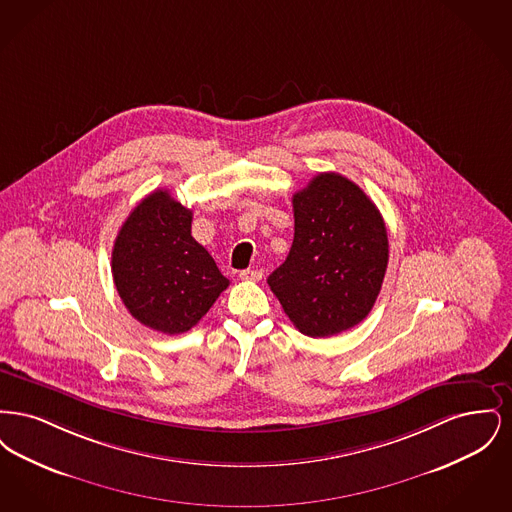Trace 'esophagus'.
I'll list each match as a JSON object with an SVG mask.
<instances>
[{
  "label": "esophagus",
  "instance_id": "1",
  "mask_svg": "<svg viewBox=\"0 0 512 512\" xmlns=\"http://www.w3.org/2000/svg\"><path fill=\"white\" fill-rule=\"evenodd\" d=\"M240 278L247 280V282H259L263 278V270L261 268H247L240 272Z\"/></svg>",
  "mask_w": 512,
  "mask_h": 512
}]
</instances>
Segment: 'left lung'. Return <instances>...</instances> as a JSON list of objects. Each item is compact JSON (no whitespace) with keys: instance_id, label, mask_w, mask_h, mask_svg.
I'll return each mask as SVG.
<instances>
[{"instance_id":"8db88e82","label":"left lung","mask_w":512,"mask_h":512,"mask_svg":"<svg viewBox=\"0 0 512 512\" xmlns=\"http://www.w3.org/2000/svg\"><path fill=\"white\" fill-rule=\"evenodd\" d=\"M292 203V249L268 286L301 334L330 338L376 303L390 257L386 224L370 197L338 172L317 174Z\"/></svg>"}]
</instances>
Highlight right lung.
Masks as SVG:
<instances>
[{
    "instance_id": "1",
    "label": "right lung",
    "mask_w": 512,
    "mask_h": 512,
    "mask_svg": "<svg viewBox=\"0 0 512 512\" xmlns=\"http://www.w3.org/2000/svg\"><path fill=\"white\" fill-rule=\"evenodd\" d=\"M111 270L128 313L169 336L194 328L230 284L195 242L192 211L167 190L144 197L124 220Z\"/></svg>"
}]
</instances>
